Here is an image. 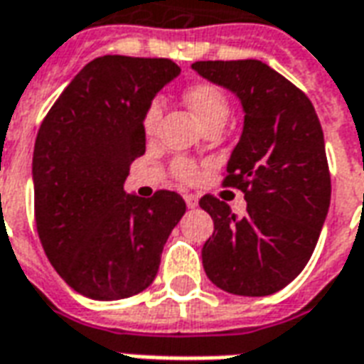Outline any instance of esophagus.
<instances>
[{
  "label": "esophagus",
  "mask_w": 364,
  "mask_h": 364,
  "mask_svg": "<svg viewBox=\"0 0 364 364\" xmlns=\"http://www.w3.org/2000/svg\"><path fill=\"white\" fill-rule=\"evenodd\" d=\"M185 203H187V206H189V208H197L198 198L195 197V195H185Z\"/></svg>",
  "instance_id": "1"
}]
</instances>
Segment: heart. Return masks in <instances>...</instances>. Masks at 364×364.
Wrapping results in <instances>:
<instances>
[{
  "instance_id": "1",
  "label": "heart",
  "mask_w": 364,
  "mask_h": 364,
  "mask_svg": "<svg viewBox=\"0 0 364 364\" xmlns=\"http://www.w3.org/2000/svg\"><path fill=\"white\" fill-rule=\"evenodd\" d=\"M185 101L191 107V111L197 114L203 127H210V124H224L230 114V101L228 95L214 83H195L189 90L185 91ZM164 112V103L161 99L156 97L151 99L150 105L146 107L142 117V128L144 132L151 136L156 132V128L161 119ZM175 177H179L181 181L191 183L197 177V167L189 159H177L173 164Z\"/></svg>"
}]
</instances>
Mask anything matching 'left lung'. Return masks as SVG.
Segmentation results:
<instances>
[{
  "mask_svg": "<svg viewBox=\"0 0 364 364\" xmlns=\"http://www.w3.org/2000/svg\"><path fill=\"white\" fill-rule=\"evenodd\" d=\"M193 70L226 87L244 109V130L226 166V187L244 191L247 213L205 195L214 222L203 245L206 277L230 294L267 296L306 267L331 198L323 132L310 99L261 60H208Z\"/></svg>",
  "mask_w": 364,
  "mask_h": 364,
  "instance_id": "8db88e82",
  "label": "left lung"
}]
</instances>
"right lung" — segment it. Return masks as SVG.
Listing matches in <instances>:
<instances>
[{"mask_svg":"<svg viewBox=\"0 0 364 364\" xmlns=\"http://www.w3.org/2000/svg\"><path fill=\"white\" fill-rule=\"evenodd\" d=\"M179 74L167 58L91 60L38 128L36 230L52 267L83 296L120 300L148 289L187 210L173 191L124 193L130 164L146 151L144 111Z\"/></svg>","mask_w":364,"mask_h":364,"instance_id":"obj_1","label":"right lung"}]
</instances>
